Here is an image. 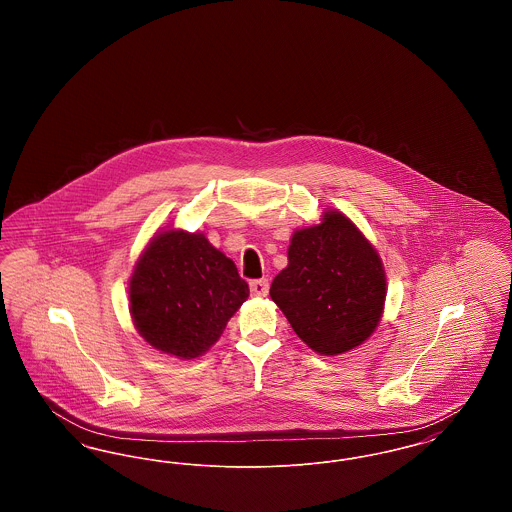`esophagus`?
Masks as SVG:
<instances>
[{"instance_id":"esophagus-1","label":"esophagus","mask_w":512,"mask_h":512,"mask_svg":"<svg viewBox=\"0 0 512 512\" xmlns=\"http://www.w3.org/2000/svg\"><path fill=\"white\" fill-rule=\"evenodd\" d=\"M249 290H251V295H255V297H267L268 295V280L267 278H261V280H253L251 284H249Z\"/></svg>"}]
</instances>
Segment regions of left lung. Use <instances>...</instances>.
Segmentation results:
<instances>
[{
	"instance_id": "left-lung-1",
	"label": "left lung",
	"mask_w": 512,
	"mask_h": 512,
	"mask_svg": "<svg viewBox=\"0 0 512 512\" xmlns=\"http://www.w3.org/2000/svg\"><path fill=\"white\" fill-rule=\"evenodd\" d=\"M386 292V270L376 247L338 209L293 232L288 267L270 286V297L293 332L328 357L347 353L374 334Z\"/></svg>"
}]
</instances>
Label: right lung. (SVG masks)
Instances as JSON below:
<instances>
[{
    "mask_svg": "<svg viewBox=\"0 0 512 512\" xmlns=\"http://www.w3.org/2000/svg\"><path fill=\"white\" fill-rule=\"evenodd\" d=\"M249 297L238 268L205 234L165 228L138 257L130 315L144 340L178 359H195L219 341Z\"/></svg>",
    "mask_w": 512,
    "mask_h": 512,
    "instance_id": "right-lung-1",
    "label": "right lung"
}]
</instances>
